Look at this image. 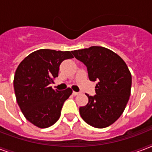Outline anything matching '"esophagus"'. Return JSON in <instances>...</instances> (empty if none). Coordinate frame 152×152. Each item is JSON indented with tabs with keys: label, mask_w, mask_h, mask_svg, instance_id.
Wrapping results in <instances>:
<instances>
[{
	"label": "esophagus",
	"mask_w": 152,
	"mask_h": 152,
	"mask_svg": "<svg viewBox=\"0 0 152 152\" xmlns=\"http://www.w3.org/2000/svg\"><path fill=\"white\" fill-rule=\"evenodd\" d=\"M79 94H80V93L76 92V91H73V92H72V95H78Z\"/></svg>",
	"instance_id": "obj_1"
}]
</instances>
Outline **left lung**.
<instances>
[{"label": "left lung", "mask_w": 152, "mask_h": 152, "mask_svg": "<svg viewBox=\"0 0 152 152\" xmlns=\"http://www.w3.org/2000/svg\"><path fill=\"white\" fill-rule=\"evenodd\" d=\"M85 64L91 81H98L95 96L80 107L81 118L88 125L102 129L114 123L122 114L129 99L132 76L127 64L117 53L102 46L72 51Z\"/></svg>", "instance_id": "8db88e82"}]
</instances>
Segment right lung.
Wrapping results in <instances>:
<instances>
[{"mask_svg": "<svg viewBox=\"0 0 152 152\" xmlns=\"http://www.w3.org/2000/svg\"><path fill=\"white\" fill-rule=\"evenodd\" d=\"M70 51L42 49L30 53L16 69L13 85L17 103L27 121L37 127L53 125L61 116L64 101L72 90L53 89L63 61L72 58Z\"/></svg>", "mask_w": 152, "mask_h": 152, "instance_id": "right-lung-1", "label": "right lung"}]
</instances>
